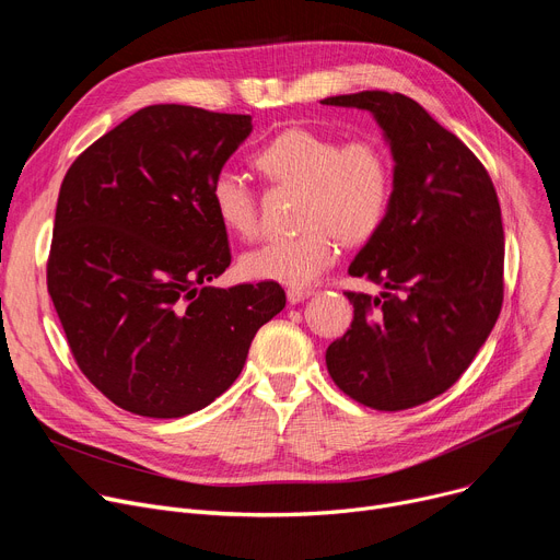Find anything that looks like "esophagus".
<instances>
[{
	"label": "esophagus",
	"mask_w": 560,
	"mask_h": 560,
	"mask_svg": "<svg viewBox=\"0 0 560 560\" xmlns=\"http://www.w3.org/2000/svg\"><path fill=\"white\" fill-rule=\"evenodd\" d=\"M313 295V288H288V302L290 304H300Z\"/></svg>",
	"instance_id": "34e87169"
}]
</instances>
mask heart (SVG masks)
<instances>
[{
    "instance_id": "obj_1",
    "label": "heart",
    "mask_w": 560,
    "mask_h": 560,
    "mask_svg": "<svg viewBox=\"0 0 560 560\" xmlns=\"http://www.w3.org/2000/svg\"><path fill=\"white\" fill-rule=\"evenodd\" d=\"M265 179L300 188L298 224L288 238L258 245L243 256L249 279L302 288L325 275L338 258L340 238L370 241L384 224L393 199V161L374 138L340 142L336 136L290 127L254 156ZM213 211L224 229L252 238L258 231V201L235 172H220L211 186Z\"/></svg>"
}]
</instances>
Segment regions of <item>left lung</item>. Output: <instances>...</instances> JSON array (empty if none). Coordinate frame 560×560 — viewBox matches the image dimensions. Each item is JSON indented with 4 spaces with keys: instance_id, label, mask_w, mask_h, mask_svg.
<instances>
[{
    "instance_id": "1",
    "label": "left lung",
    "mask_w": 560,
    "mask_h": 560,
    "mask_svg": "<svg viewBox=\"0 0 560 560\" xmlns=\"http://www.w3.org/2000/svg\"><path fill=\"white\" fill-rule=\"evenodd\" d=\"M322 104L374 113L395 159L388 215L349 265L384 290L345 292L354 319L327 368L363 406L413 408L456 384L502 311V209L483 163L416 100L363 91Z\"/></svg>"
}]
</instances>
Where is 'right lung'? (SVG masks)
Segmentation results:
<instances>
[{"label":"right lung","instance_id":"1","mask_svg":"<svg viewBox=\"0 0 560 560\" xmlns=\"http://www.w3.org/2000/svg\"><path fill=\"white\" fill-rule=\"evenodd\" d=\"M249 115L154 104L77 156L47 290L79 370L115 406L184 418L220 397L283 306L275 281L206 285L231 262L211 186Z\"/></svg>","mask_w":560,"mask_h":560}]
</instances>
